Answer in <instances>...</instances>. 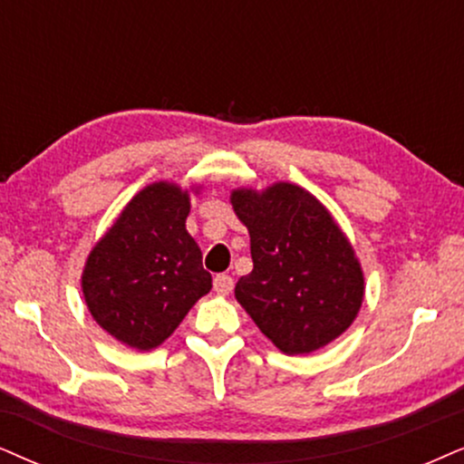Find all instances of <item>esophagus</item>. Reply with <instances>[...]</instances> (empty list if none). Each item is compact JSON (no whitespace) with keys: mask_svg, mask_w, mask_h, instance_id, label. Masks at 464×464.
I'll return each instance as SVG.
<instances>
[{"mask_svg":"<svg viewBox=\"0 0 464 464\" xmlns=\"http://www.w3.org/2000/svg\"><path fill=\"white\" fill-rule=\"evenodd\" d=\"M214 291L218 293V295H228V293L233 291V278L227 274H218L214 278Z\"/></svg>","mask_w":464,"mask_h":464,"instance_id":"1","label":"esophagus"}]
</instances>
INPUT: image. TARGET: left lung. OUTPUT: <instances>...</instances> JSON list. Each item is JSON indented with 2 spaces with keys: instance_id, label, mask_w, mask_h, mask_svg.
Instances as JSON below:
<instances>
[{
  "instance_id": "left-lung-1",
  "label": "left lung",
  "mask_w": 464,
  "mask_h": 464,
  "mask_svg": "<svg viewBox=\"0 0 464 464\" xmlns=\"http://www.w3.org/2000/svg\"><path fill=\"white\" fill-rule=\"evenodd\" d=\"M233 212L250 233L252 272L236 300L286 355H306L347 332L363 302L353 246L327 208L302 186L236 188Z\"/></svg>"
}]
</instances>
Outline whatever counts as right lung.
Returning <instances> with one entry per match:
<instances>
[{"instance_id": "obj_1", "label": "right lung", "mask_w": 464, "mask_h": 464, "mask_svg": "<svg viewBox=\"0 0 464 464\" xmlns=\"http://www.w3.org/2000/svg\"><path fill=\"white\" fill-rule=\"evenodd\" d=\"M175 181L139 190L87 255L81 289L93 321L115 340L151 351L212 289L201 248L186 231L190 192Z\"/></svg>"}]
</instances>
